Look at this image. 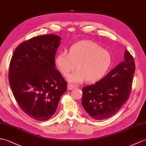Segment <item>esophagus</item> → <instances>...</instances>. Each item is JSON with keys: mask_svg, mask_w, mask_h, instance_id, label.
Returning <instances> with one entry per match:
<instances>
[{"mask_svg": "<svg viewBox=\"0 0 146 146\" xmlns=\"http://www.w3.org/2000/svg\"><path fill=\"white\" fill-rule=\"evenodd\" d=\"M73 88H74V86L73 85H72V84H68V90H72Z\"/></svg>", "mask_w": 146, "mask_h": 146, "instance_id": "1", "label": "esophagus"}]
</instances>
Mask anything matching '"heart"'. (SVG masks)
<instances>
[{"label":"heart","mask_w":146,"mask_h":146,"mask_svg":"<svg viewBox=\"0 0 146 146\" xmlns=\"http://www.w3.org/2000/svg\"><path fill=\"white\" fill-rule=\"evenodd\" d=\"M54 62L58 70L64 76L77 66L78 69L67 76L70 83H80L85 80L88 82L93 83L102 79L107 73L111 65L112 57L110 52L97 43L82 41L71 46L68 53L57 54Z\"/></svg>","instance_id":"heart-1"}]
</instances>
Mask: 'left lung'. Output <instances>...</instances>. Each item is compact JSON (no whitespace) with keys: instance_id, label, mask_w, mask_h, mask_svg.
<instances>
[{"instance_id":"8db88e82","label":"left lung","mask_w":146,"mask_h":146,"mask_svg":"<svg viewBox=\"0 0 146 146\" xmlns=\"http://www.w3.org/2000/svg\"><path fill=\"white\" fill-rule=\"evenodd\" d=\"M135 64L128 51L124 60L95 84L83 88L84 110L96 120H103L116 114L130 95Z\"/></svg>"}]
</instances>
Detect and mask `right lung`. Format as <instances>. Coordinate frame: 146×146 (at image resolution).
Listing matches in <instances>:
<instances>
[{
    "label": "right lung",
    "instance_id": "obj_1",
    "mask_svg": "<svg viewBox=\"0 0 146 146\" xmlns=\"http://www.w3.org/2000/svg\"><path fill=\"white\" fill-rule=\"evenodd\" d=\"M62 38L56 35L36 36L20 43L10 63L9 79L20 108L38 121L55 113L67 83L55 67V56Z\"/></svg>",
    "mask_w": 146,
    "mask_h": 146
}]
</instances>
